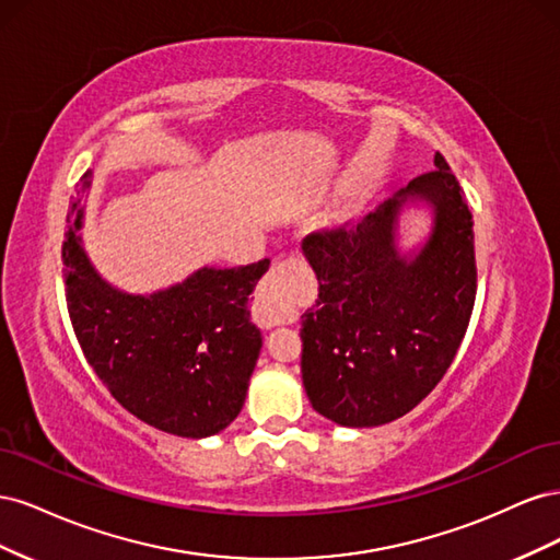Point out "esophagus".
Masks as SVG:
<instances>
[{"label": "esophagus", "instance_id": "34e87169", "mask_svg": "<svg viewBox=\"0 0 560 560\" xmlns=\"http://www.w3.org/2000/svg\"><path fill=\"white\" fill-rule=\"evenodd\" d=\"M303 292V268L294 259L278 261L264 278L257 294V313L268 325H284L299 315V299Z\"/></svg>", "mask_w": 560, "mask_h": 560}]
</instances>
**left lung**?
I'll list each match as a JSON object with an SVG mask.
<instances>
[{"instance_id": "obj_1", "label": "left lung", "mask_w": 560, "mask_h": 560, "mask_svg": "<svg viewBox=\"0 0 560 560\" xmlns=\"http://www.w3.org/2000/svg\"><path fill=\"white\" fill-rule=\"evenodd\" d=\"M428 211L406 248L400 217ZM303 257L319 282L301 315V378L313 409L341 428L409 413L444 378L477 296L474 222L444 156L358 226L311 233Z\"/></svg>"}]
</instances>
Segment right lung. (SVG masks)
Returning a JSON list of instances; mask_svg holds the SVG:
<instances>
[{"mask_svg": "<svg viewBox=\"0 0 560 560\" xmlns=\"http://www.w3.org/2000/svg\"><path fill=\"white\" fill-rule=\"evenodd\" d=\"M93 173L70 200L62 243L67 311L79 346L112 397L147 425L206 439L238 418L264 336L249 294L270 261L200 266L182 282L130 294L100 276L83 247Z\"/></svg>", "mask_w": 560, "mask_h": 560, "instance_id": "obj_1", "label": "right lung"}]
</instances>
